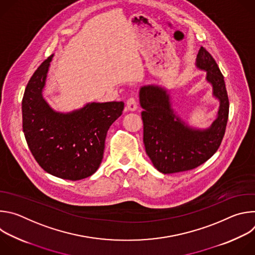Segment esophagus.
<instances>
[{
    "mask_svg": "<svg viewBox=\"0 0 255 255\" xmlns=\"http://www.w3.org/2000/svg\"><path fill=\"white\" fill-rule=\"evenodd\" d=\"M126 107H127L128 110L131 111V112L136 111L137 108H138L136 100H135L134 98H129V99L127 100V102H126Z\"/></svg>",
    "mask_w": 255,
    "mask_h": 255,
    "instance_id": "esophagus-1",
    "label": "esophagus"
}]
</instances>
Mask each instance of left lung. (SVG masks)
<instances>
[{
  "label": "left lung",
  "instance_id": "left-lung-1",
  "mask_svg": "<svg viewBox=\"0 0 255 255\" xmlns=\"http://www.w3.org/2000/svg\"><path fill=\"white\" fill-rule=\"evenodd\" d=\"M197 68L206 72L212 96L219 102L215 120L207 128H196L172 108L170 91L158 85L142 86L139 91L145 150L154 167L164 173L193 169L206 162L219 148L229 113L224 77L211 54L200 48Z\"/></svg>",
  "mask_w": 255,
  "mask_h": 255
}]
</instances>
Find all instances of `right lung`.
I'll return each mask as SVG.
<instances>
[{
	"instance_id": "1",
	"label": "right lung",
	"mask_w": 255,
	"mask_h": 255,
	"mask_svg": "<svg viewBox=\"0 0 255 255\" xmlns=\"http://www.w3.org/2000/svg\"><path fill=\"white\" fill-rule=\"evenodd\" d=\"M50 55L30 79L22 101L23 132L34 158L48 173L70 180L99 168L110 126L122 115L123 102H91L59 112L43 97Z\"/></svg>"
}]
</instances>
